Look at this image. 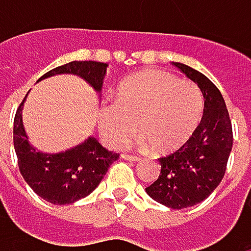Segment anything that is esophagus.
Wrapping results in <instances>:
<instances>
[{"label":"esophagus","mask_w":251,"mask_h":251,"mask_svg":"<svg viewBox=\"0 0 251 251\" xmlns=\"http://www.w3.org/2000/svg\"><path fill=\"white\" fill-rule=\"evenodd\" d=\"M124 160H129V161H139L141 158L138 155H130V154H122Z\"/></svg>","instance_id":"1"}]
</instances>
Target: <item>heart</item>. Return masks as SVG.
<instances>
[{"instance_id":"1","label":"heart","mask_w":251,"mask_h":251,"mask_svg":"<svg viewBox=\"0 0 251 251\" xmlns=\"http://www.w3.org/2000/svg\"><path fill=\"white\" fill-rule=\"evenodd\" d=\"M205 100L201 88L164 71H142L119 85L115 103L99 109L103 141L119 148L136 132L142 145L172 152L184 145L201 125Z\"/></svg>"}]
</instances>
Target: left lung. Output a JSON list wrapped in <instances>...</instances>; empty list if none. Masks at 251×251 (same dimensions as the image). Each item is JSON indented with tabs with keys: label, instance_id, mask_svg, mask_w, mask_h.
Returning <instances> with one entry per match:
<instances>
[{
	"label": "left lung",
	"instance_id": "left-lung-1",
	"mask_svg": "<svg viewBox=\"0 0 251 251\" xmlns=\"http://www.w3.org/2000/svg\"><path fill=\"white\" fill-rule=\"evenodd\" d=\"M173 65L201 88L203 118L184 145L158 160L161 173L145 190L158 203L183 209L205 201L221 183L232 148V127L224 97L215 84L184 64Z\"/></svg>",
	"mask_w": 251,
	"mask_h": 251
}]
</instances>
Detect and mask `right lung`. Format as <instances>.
I'll use <instances>...</instances> for the list:
<instances>
[{
	"label": "right lung",
	"mask_w": 251,
	"mask_h": 251,
	"mask_svg": "<svg viewBox=\"0 0 251 251\" xmlns=\"http://www.w3.org/2000/svg\"><path fill=\"white\" fill-rule=\"evenodd\" d=\"M107 67V64L96 61H74L46 73L39 81L71 74L82 78L100 94ZM25 97L17 109L13 129L19 169L25 183L36 195L53 205H70L88 196L100 184L109 167L119 158V154L103 148L94 136H88L81 144L61 152L39 151L28 142L23 125Z\"/></svg>",
	"instance_id": "add662e5"
}]
</instances>
